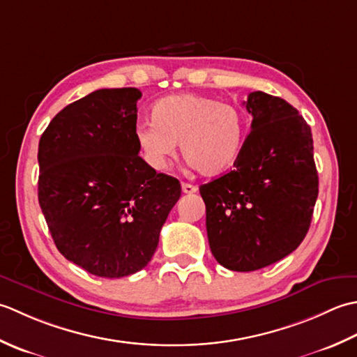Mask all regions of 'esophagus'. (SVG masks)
I'll list each match as a JSON object with an SVG mask.
<instances>
[{
    "label": "esophagus",
    "mask_w": 357,
    "mask_h": 357,
    "mask_svg": "<svg viewBox=\"0 0 357 357\" xmlns=\"http://www.w3.org/2000/svg\"><path fill=\"white\" fill-rule=\"evenodd\" d=\"M197 186L195 185H191V183H181V191H183L185 194H194L197 192Z\"/></svg>",
    "instance_id": "1"
}]
</instances>
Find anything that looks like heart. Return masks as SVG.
Listing matches in <instances>:
<instances>
[{
    "instance_id": "heart-1",
    "label": "heart",
    "mask_w": 357,
    "mask_h": 357,
    "mask_svg": "<svg viewBox=\"0 0 357 357\" xmlns=\"http://www.w3.org/2000/svg\"><path fill=\"white\" fill-rule=\"evenodd\" d=\"M152 120L135 128V140L148 165L163 171L181 155L203 176H220L242 154L246 120L236 106L202 93H177L152 106Z\"/></svg>"
}]
</instances>
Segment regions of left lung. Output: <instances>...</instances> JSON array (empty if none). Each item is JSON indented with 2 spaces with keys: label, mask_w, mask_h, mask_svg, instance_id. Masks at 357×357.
<instances>
[{
  "label": "left lung",
  "mask_w": 357,
  "mask_h": 357,
  "mask_svg": "<svg viewBox=\"0 0 357 357\" xmlns=\"http://www.w3.org/2000/svg\"><path fill=\"white\" fill-rule=\"evenodd\" d=\"M245 106L251 132L234 169L200 186L211 252L240 273L279 261L302 243L319 192L311 128L297 109L261 91Z\"/></svg>",
  "instance_id": "1"
}]
</instances>
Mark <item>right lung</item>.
Returning <instances> with one entry per match:
<instances>
[{"instance_id": "1", "label": "right lung", "mask_w": 357, "mask_h": 357, "mask_svg": "<svg viewBox=\"0 0 357 357\" xmlns=\"http://www.w3.org/2000/svg\"><path fill=\"white\" fill-rule=\"evenodd\" d=\"M135 87L98 89L58 112L38 144V202L68 260L98 278L146 266L180 181L138 155Z\"/></svg>"}]
</instances>
